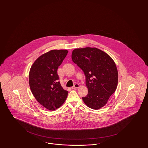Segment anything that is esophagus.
<instances>
[{
	"mask_svg": "<svg viewBox=\"0 0 148 148\" xmlns=\"http://www.w3.org/2000/svg\"><path fill=\"white\" fill-rule=\"evenodd\" d=\"M79 84H75L74 85L73 87H71V89H77V88H79Z\"/></svg>",
	"mask_w": 148,
	"mask_h": 148,
	"instance_id": "34e87169",
	"label": "esophagus"
}]
</instances>
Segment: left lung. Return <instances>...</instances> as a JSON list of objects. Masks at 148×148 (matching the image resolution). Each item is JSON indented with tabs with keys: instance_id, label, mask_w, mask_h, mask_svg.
<instances>
[{
	"instance_id": "left-lung-1",
	"label": "left lung",
	"mask_w": 148,
	"mask_h": 148,
	"mask_svg": "<svg viewBox=\"0 0 148 148\" xmlns=\"http://www.w3.org/2000/svg\"><path fill=\"white\" fill-rule=\"evenodd\" d=\"M72 60L84 71L88 94L83 97L89 108L98 110L106 106L116 89L118 73L113 59L96 48L75 49Z\"/></svg>"
}]
</instances>
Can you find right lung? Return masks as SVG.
I'll return each instance as SVG.
<instances>
[{
    "instance_id": "1",
    "label": "right lung",
    "mask_w": 148,
    "mask_h": 148,
    "mask_svg": "<svg viewBox=\"0 0 148 148\" xmlns=\"http://www.w3.org/2000/svg\"><path fill=\"white\" fill-rule=\"evenodd\" d=\"M68 52L67 50H52L43 54L33 64L29 71V83L33 95L51 111L62 106L68 96V92L61 86L57 73Z\"/></svg>"
}]
</instances>
